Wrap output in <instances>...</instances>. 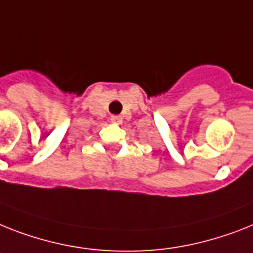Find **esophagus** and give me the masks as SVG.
<instances>
[{
	"label": "esophagus",
	"mask_w": 253,
	"mask_h": 253,
	"mask_svg": "<svg viewBox=\"0 0 253 253\" xmlns=\"http://www.w3.org/2000/svg\"><path fill=\"white\" fill-rule=\"evenodd\" d=\"M111 122L114 123V124H122L123 118H122V116H119V115H112Z\"/></svg>",
	"instance_id": "obj_1"
}]
</instances>
